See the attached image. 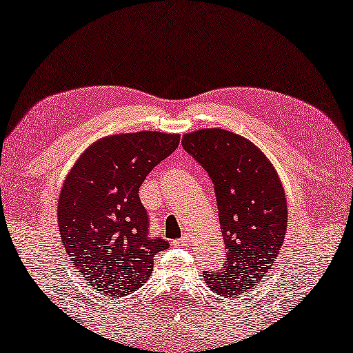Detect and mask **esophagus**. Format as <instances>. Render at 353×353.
<instances>
[{
	"mask_svg": "<svg viewBox=\"0 0 353 353\" xmlns=\"http://www.w3.org/2000/svg\"><path fill=\"white\" fill-rule=\"evenodd\" d=\"M189 243V236H183L181 239H178L173 242V245L175 246H186Z\"/></svg>",
	"mask_w": 353,
	"mask_h": 353,
	"instance_id": "34e87169",
	"label": "esophagus"
}]
</instances>
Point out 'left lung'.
Instances as JSON below:
<instances>
[{
  "label": "left lung",
  "mask_w": 353,
  "mask_h": 353,
  "mask_svg": "<svg viewBox=\"0 0 353 353\" xmlns=\"http://www.w3.org/2000/svg\"><path fill=\"white\" fill-rule=\"evenodd\" d=\"M181 142L214 183L226 250L225 263L203 277L221 298L250 294L268 277L285 239L288 208L279 175L261 148L228 130L203 128Z\"/></svg>",
  "instance_id": "left-lung-1"
}]
</instances>
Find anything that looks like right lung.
<instances>
[{
  "label": "right lung",
  "instance_id": "right-lung-1",
  "mask_svg": "<svg viewBox=\"0 0 353 353\" xmlns=\"http://www.w3.org/2000/svg\"><path fill=\"white\" fill-rule=\"evenodd\" d=\"M180 134L136 132L107 136L80 154L60 190L61 245L80 277L108 298H125L147 282L153 259L169 248L148 237L139 199L145 176L176 150Z\"/></svg>",
  "mask_w": 353,
  "mask_h": 353
}]
</instances>
